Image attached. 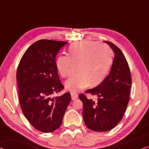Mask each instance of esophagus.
Returning <instances> with one entry per match:
<instances>
[{
	"label": "esophagus",
	"instance_id": "34e87169",
	"mask_svg": "<svg viewBox=\"0 0 149 149\" xmlns=\"http://www.w3.org/2000/svg\"><path fill=\"white\" fill-rule=\"evenodd\" d=\"M77 97H78V94H76V93H72V100H75V99L77 98Z\"/></svg>",
	"mask_w": 149,
	"mask_h": 149
}]
</instances>
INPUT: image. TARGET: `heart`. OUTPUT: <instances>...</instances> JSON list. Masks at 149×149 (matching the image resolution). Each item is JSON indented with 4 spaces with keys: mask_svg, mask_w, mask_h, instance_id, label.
<instances>
[{
    "mask_svg": "<svg viewBox=\"0 0 149 149\" xmlns=\"http://www.w3.org/2000/svg\"><path fill=\"white\" fill-rule=\"evenodd\" d=\"M113 52L106 44L94 41H77L68 49V55H59L55 61L57 72L61 76L70 75L73 65H76L77 74L65 82L66 89L77 92L90 86L102 81L112 65Z\"/></svg>",
    "mask_w": 149,
    "mask_h": 149,
    "instance_id": "1",
    "label": "heart"
}]
</instances>
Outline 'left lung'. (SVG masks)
<instances>
[{"label":"left lung","instance_id":"left-lung-1","mask_svg":"<svg viewBox=\"0 0 149 149\" xmlns=\"http://www.w3.org/2000/svg\"><path fill=\"white\" fill-rule=\"evenodd\" d=\"M105 42L115 53L110 74L100 85L85 92L96 96L97 101L88 99L84 93L79 95L84 104L86 126L96 132L112 130L121 121L129 102L132 84L131 73L123 53L114 43Z\"/></svg>","mask_w":149,"mask_h":149}]
</instances>
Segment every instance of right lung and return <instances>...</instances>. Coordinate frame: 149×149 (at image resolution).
Wrapping results in <instances>:
<instances>
[{"label": "right lung", "instance_id": "obj_1", "mask_svg": "<svg viewBox=\"0 0 149 149\" xmlns=\"http://www.w3.org/2000/svg\"><path fill=\"white\" fill-rule=\"evenodd\" d=\"M67 42L41 39L31 45L17 71L22 112L35 129L51 132L61 125L71 94L53 97L64 89L55 65V57Z\"/></svg>", "mask_w": 149, "mask_h": 149}]
</instances>
